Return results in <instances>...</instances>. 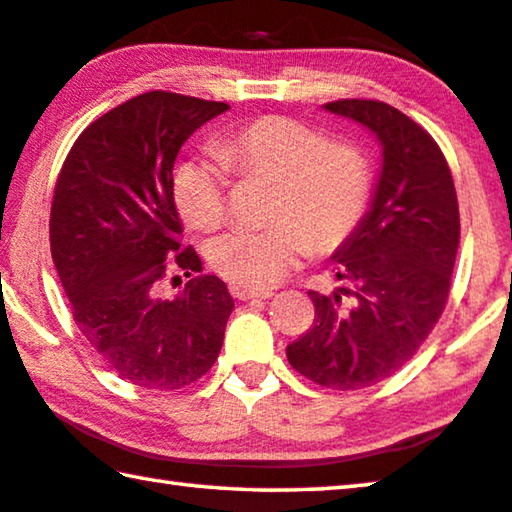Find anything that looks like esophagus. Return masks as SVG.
<instances>
[{"instance_id": "obj_1", "label": "esophagus", "mask_w": 512, "mask_h": 512, "mask_svg": "<svg viewBox=\"0 0 512 512\" xmlns=\"http://www.w3.org/2000/svg\"><path fill=\"white\" fill-rule=\"evenodd\" d=\"M230 293L237 300H268V298H273V291H253V289H241V287H232Z\"/></svg>"}]
</instances>
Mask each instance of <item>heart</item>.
<instances>
[{"label":"heart","instance_id":"b5f03b06","mask_svg":"<svg viewBox=\"0 0 512 512\" xmlns=\"http://www.w3.org/2000/svg\"><path fill=\"white\" fill-rule=\"evenodd\" d=\"M214 153L239 178L275 183L271 228L228 232L210 248L212 268L235 287L273 289L311 250L332 253L343 246L366 214L372 189L366 153L357 144L332 142L305 121L255 117L221 135ZM225 185L221 164L185 162L173 180L180 216L194 230H219Z\"/></svg>","mask_w":512,"mask_h":512}]
</instances>
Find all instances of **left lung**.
Masks as SVG:
<instances>
[{"mask_svg":"<svg viewBox=\"0 0 512 512\" xmlns=\"http://www.w3.org/2000/svg\"><path fill=\"white\" fill-rule=\"evenodd\" d=\"M325 110L375 133L381 171L370 210L332 255L350 287L309 291L314 327L287 345V357L318 386L357 391L395 375L443 316L461 219L452 171L422 126L372 99Z\"/></svg>","mask_w":512,"mask_h":512,"instance_id":"left-lung-1","label":"left lung"}]
</instances>
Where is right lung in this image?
I'll use <instances>...</instances> for the list:
<instances>
[{
	"instance_id": "right-lung-1",
	"label": "right lung",
	"mask_w": 512,
	"mask_h": 512,
	"mask_svg": "<svg viewBox=\"0 0 512 512\" xmlns=\"http://www.w3.org/2000/svg\"><path fill=\"white\" fill-rule=\"evenodd\" d=\"M228 103L144 92L85 128L58 173L51 257L72 316L121 379L155 391L194 384L219 357L232 300L216 275H196L176 298L164 282L203 271L180 246L173 162L180 146Z\"/></svg>"
}]
</instances>
